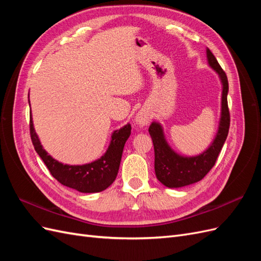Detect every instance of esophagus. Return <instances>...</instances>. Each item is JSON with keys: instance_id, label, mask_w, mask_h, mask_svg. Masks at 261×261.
Listing matches in <instances>:
<instances>
[{"instance_id": "1", "label": "esophagus", "mask_w": 261, "mask_h": 261, "mask_svg": "<svg viewBox=\"0 0 261 261\" xmlns=\"http://www.w3.org/2000/svg\"><path fill=\"white\" fill-rule=\"evenodd\" d=\"M150 121V114L148 111H146V110L141 109L139 110V111L137 112L136 116H135V122L137 125H140V126H144V125H147Z\"/></svg>"}]
</instances>
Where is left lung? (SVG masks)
<instances>
[{"mask_svg":"<svg viewBox=\"0 0 261 261\" xmlns=\"http://www.w3.org/2000/svg\"><path fill=\"white\" fill-rule=\"evenodd\" d=\"M208 65L218 74L222 93H221V113L218 132L206 150L196 155H183L173 149L164 135L163 126L153 121L149 126V134L154 147L155 176L164 186L180 188L201 180L215 165L222 149L230 127V112L227 108L228 83L223 69L221 68L215 55L207 48Z\"/></svg>","mask_w":261,"mask_h":261,"instance_id":"obj_1","label":"left lung"}]
</instances>
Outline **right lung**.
Wrapping results in <instances>:
<instances>
[{
    "mask_svg": "<svg viewBox=\"0 0 261 261\" xmlns=\"http://www.w3.org/2000/svg\"><path fill=\"white\" fill-rule=\"evenodd\" d=\"M29 98V94H28ZM129 123L112 133L111 141L107 151L99 159L81 165L64 164L55 160L43 149L34 127L33 115L30 112V136L35 150L43 160L46 168L55 179L62 185L76 189L81 193H99L105 191L116 178L120 169L123 149L130 135Z\"/></svg>",
    "mask_w": 261,
    "mask_h": 261,
    "instance_id": "1",
    "label": "right lung"
}]
</instances>
